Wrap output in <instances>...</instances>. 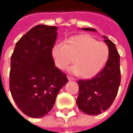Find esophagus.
<instances>
[{"instance_id": "obj_1", "label": "esophagus", "mask_w": 133, "mask_h": 133, "mask_svg": "<svg viewBox=\"0 0 133 133\" xmlns=\"http://www.w3.org/2000/svg\"><path fill=\"white\" fill-rule=\"evenodd\" d=\"M68 79L69 81L75 80V79H74V78H73V77H71V76H68Z\"/></svg>"}]
</instances>
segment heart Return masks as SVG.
Here are the masks:
<instances>
[{
    "label": "heart",
    "instance_id": "obj_1",
    "mask_svg": "<svg viewBox=\"0 0 133 133\" xmlns=\"http://www.w3.org/2000/svg\"><path fill=\"white\" fill-rule=\"evenodd\" d=\"M109 47L88 34L71 36L65 45L57 43L51 49L55 65L63 70L74 62L69 71L85 79L94 77L102 69L109 57Z\"/></svg>",
    "mask_w": 133,
    "mask_h": 133
}]
</instances>
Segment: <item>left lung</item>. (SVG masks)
Here are the masks:
<instances>
[{"label": "left lung", "mask_w": 133, "mask_h": 133, "mask_svg": "<svg viewBox=\"0 0 133 133\" xmlns=\"http://www.w3.org/2000/svg\"><path fill=\"white\" fill-rule=\"evenodd\" d=\"M82 30L96 31L91 28H83ZM103 37L110 51L105 66L93 79L78 81V108L81 111L92 116L100 114L111 106L121 82L120 56L116 45L107 37Z\"/></svg>", "instance_id": "obj_1"}]
</instances>
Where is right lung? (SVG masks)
<instances>
[{"label":"right lung","mask_w":133,"mask_h":133,"mask_svg":"<svg viewBox=\"0 0 133 133\" xmlns=\"http://www.w3.org/2000/svg\"><path fill=\"white\" fill-rule=\"evenodd\" d=\"M57 27L37 25L17 41L11 57L9 88L22 112L31 118L47 115L68 82L55 66L51 49Z\"/></svg>","instance_id":"1"}]
</instances>
